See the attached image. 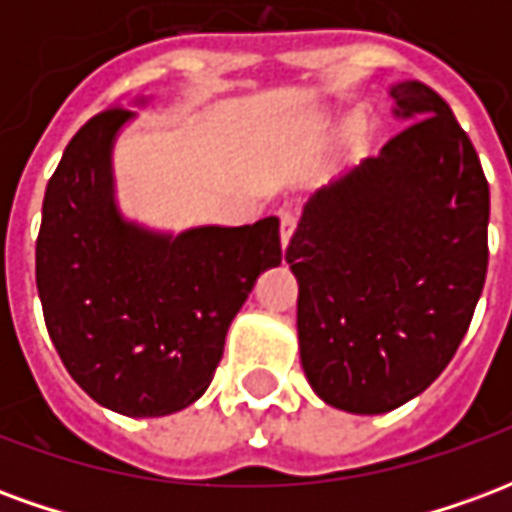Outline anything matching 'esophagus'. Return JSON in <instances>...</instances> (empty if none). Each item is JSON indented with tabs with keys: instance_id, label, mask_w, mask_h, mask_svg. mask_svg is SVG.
<instances>
[{
	"instance_id": "obj_1",
	"label": "esophagus",
	"mask_w": 512,
	"mask_h": 512,
	"mask_svg": "<svg viewBox=\"0 0 512 512\" xmlns=\"http://www.w3.org/2000/svg\"><path fill=\"white\" fill-rule=\"evenodd\" d=\"M279 222H282V227H279V238H282V249L290 244V238H293V233H296V216L293 213H279Z\"/></svg>"
}]
</instances>
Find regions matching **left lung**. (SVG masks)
<instances>
[{"instance_id": "obj_1", "label": "left lung", "mask_w": 512, "mask_h": 512, "mask_svg": "<svg viewBox=\"0 0 512 512\" xmlns=\"http://www.w3.org/2000/svg\"><path fill=\"white\" fill-rule=\"evenodd\" d=\"M389 98L403 128L312 194L285 252L304 376L348 414H386L441 376L488 268L491 194L469 136L428 84Z\"/></svg>"}]
</instances>
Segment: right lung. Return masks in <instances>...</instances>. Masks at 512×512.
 <instances>
[{"label":"right lung","mask_w":512,"mask_h":512,"mask_svg":"<svg viewBox=\"0 0 512 512\" xmlns=\"http://www.w3.org/2000/svg\"><path fill=\"white\" fill-rule=\"evenodd\" d=\"M134 117L112 106L68 142L43 197L35 279L73 381L123 417H167L208 389L230 323L282 246L277 216L183 233L123 216L112 150Z\"/></svg>","instance_id":"right-lung-1"}]
</instances>
